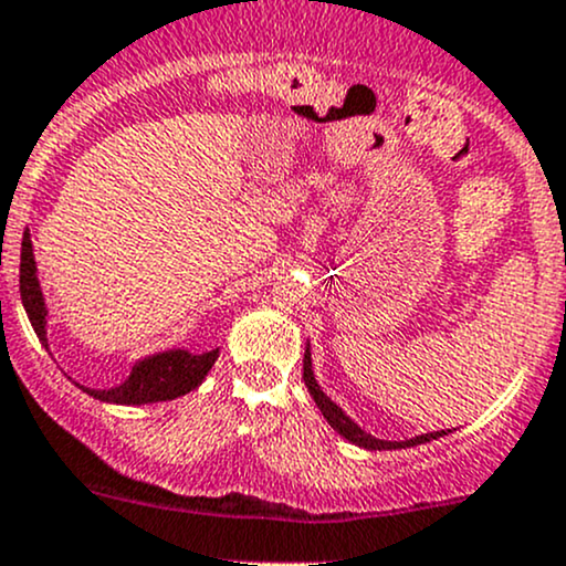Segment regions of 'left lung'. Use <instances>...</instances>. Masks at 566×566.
Returning a JSON list of instances; mask_svg holds the SVG:
<instances>
[{"label": "left lung", "mask_w": 566, "mask_h": 566, "mask_svg": "<svg viewBox=\"0 0 566 566\" xmlns=\"http://www.w3.org/2000/svg\"><path fill=\"white\" fill-rule=\"evenodd\" d=\"M303 382H306L314 403H317L319 412H323V418L328 420L331 428H336V431L342 433L347 442L358 444V448H363V450H403V448H415V444H426V442H431V439L448 437L450 433V428H448V431L420 433V437L403 439V442H388V439H377V437H371V433H366L353 418H349V415H344V409L338 407V403H333L331 398L323 392V388L317 385V379H314V371H312V349H308V344H306V353H303Z\"/></svg>", "instance_id": "obj_1"}]
</instances>
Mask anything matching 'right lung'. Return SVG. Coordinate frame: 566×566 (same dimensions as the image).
I'll use <instances>...</instances> for the list:
<instances>
[{"instance_id": "1", "label": "right lung", "mask_w": 566, "mask_h": 566, "mask_svg": "<svg viewBox=\"0 0 566 566\" xmlns=\"http://www.w3.org/2000/svg\"><path fill=\"white\" fill-rule=\"evenodd\" d=\"M21 301L27 308V317L32 323L34 333L48 349V306L43 298V290L38 282V265H34V249L29 230L23 233L21 241ZM219 358V349L211 353L192 355L187 349H165V353L148 355L138 360L129 371V377L122 385L108 390L81 388L88 396L99 398L108 403H154V401H170V398L187 396L189 390L198 388L211 371V366Z\"/></svg>"}]
</instances>
